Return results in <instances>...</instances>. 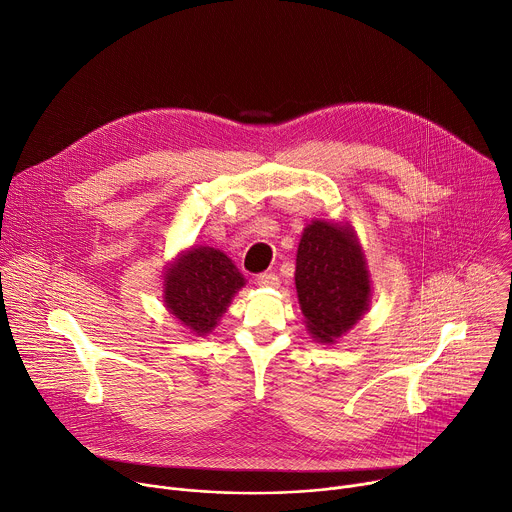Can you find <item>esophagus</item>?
Instances as JSON below:
<instances>
[{"mask_svg":"<svg viewBox=\"0 0 512 512\" xmlns=\"http://www.w3.org/2000/svg\"><path fill=\"white\" fill-rule=\"evenodd\" d=\"M256 283H258L260 287H270V289H277V287L281 285L279 277H277V274H274V272H262V274H258Z\"/></svg>","mask_w":512,"mask_h":512,"instance_id":"obj_1","label":"esophagus"}]
</instances>
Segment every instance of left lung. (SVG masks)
<instances>
[{"label":"left lung","instance_id":"obj_1","mask_svg":"<svg viewBox=\"0 0 512 512\" xmlns=\"http://www.w3.org/2000/svg\"><path fill=\"white\" fill-rule=\"evenodd\" d=\"M295 289L311 338L334 344L369 311L371 272L357 231L348 221L313 219L295 260Z\"/></svg>","mask_w":512,"mask_h":512}]
</instances>
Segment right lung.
I'll list each match as a JSON object with an SVG mask.
<instances>
[{
    "label": "right lung",
    "instance_id": "right-lung-1",
    "mask_svg": "<svg viewBox=\"0 0 512 512\" xmlns=\"http://www.w3.org/2000/svg\"><path fill=\"white\" fill-rule=\"evenodd\" d=\"M246 287L244 274L231 258L211 246L182 250L164 272V305L192 336H207Z\"/></svg>",
    "mask_w": 512,
    "mask_h": 512
}]
</instances>
